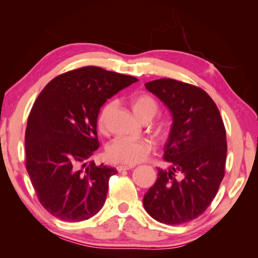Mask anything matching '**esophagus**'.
I'll return each mask as SVG.
<instances>
[{
	"mask_svg": "<svg viewBox=\"0 0 258 258\" xmlns=\"http://www.w3.org/2000/svg\"><path fill=\"white\" fill-rule=\"evenodd\" d=\"M134 166H132V165H119V166H117L116 167V169H117V172H124V171H128V169H132Z\"/></svg>",
	"mask_w": 258,
	"mask_h": 258,
	"instance_id": "34e87169",
	"label": "esophagus"
}]
</instances>
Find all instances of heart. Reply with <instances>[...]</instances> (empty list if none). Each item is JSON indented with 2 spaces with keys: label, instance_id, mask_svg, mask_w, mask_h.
Here are the masks:
<instances>
[{
  "label": "heart",
  "instance_id": "1",
  "mask_svg": "<svg viewBox=\"0 0 258 258\" xmlns=\"http://www.w3.org/2000/svg\"><path fill=\"white\" fill-rule=\"evenodd\" d=\"M114 102H108L101 109L97 117V127L101 132H105L106 122L109 114L114 108ZM134 112L141 120H151L158 113L160 105L154 97L150 94L136 95L132 100ZM168 132L166 123L157 125L156 133L160 136H165ZM151 146L144 140H134L127 138H117L113 140L106 146L105 155L111 163L134 165L140 163L150 155Z\"/></svg>",
  "mask_w": 258,
  "mask_h": 258
}]
</instances>
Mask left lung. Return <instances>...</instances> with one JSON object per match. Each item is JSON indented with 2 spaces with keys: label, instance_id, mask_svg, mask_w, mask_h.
I'll return each mask as SVG.
<instances>
[{
  "label": "left lung",
  "instance_id": "obj_1",
  "mask_svg": "<svg viewBox=\"0 0 258 258\" xmlns=\"http://www.w3.org/2000/svg\"><path fill=\"white\" fill-rule=\"evenodd\" d=\"M145 87L169 108L173 124L163 157L172 166L157 168L143 204L156 221L178 225L202 215L220 188L227 153L225 126L215 102L199 86L160 79Z\"/></svg>",
  "mask_w": 258,
  "mask_h": 258
}]
</instances>
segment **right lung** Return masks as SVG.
Returning a JSON list of instances; mask_svg holds the SVG:
<instances>
[{
	"label": "right lung",
	"instance_id": "1",
	"mask_svg": "<svg viewBox=\"0 0 258 258\" xmlns=\"http://www.w3.org/2000/svg\"><path fill=\"white\" fill-rule=\"evenodd\" d=\"M138 79L98 67L57 75L27 119L25 167L45 210L65 222L89 220L106 200L115 168L90 161L98 149L97 116L107 98Z\"/></svg>",
	"mask_w": 258,
	"mask_h": 258
}]
</instances>
